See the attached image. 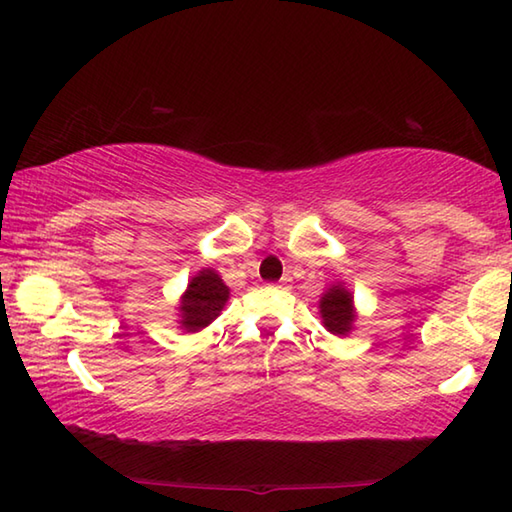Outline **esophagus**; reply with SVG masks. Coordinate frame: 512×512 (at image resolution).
I'll return each mask as SVG.
<instances>
[{"mask_svg":"<svg viewBox=\"0 0 512 512\" xmlns=\"http://www.w3.org/2000/svg\"><path fill=\"white\" fill-rule=\"evenodd\" d=\"M290 283H292V279L290 276H283V279L276 283V288H281V290H288L290 288Z\"/></svg>","mask_w":512,"mask_h":512,"instance_id":"1","label":"esophagus"}]
</instances>
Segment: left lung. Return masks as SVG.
<instances>
[{
  "instance_id": "obj_1",
  "label": "left lung",
  "mask_w": 512,
  "mask_h": 512,
  "mask_svg": "<svg viewBox=\"0 0 512 512\" xmlns=\"http://www.w3.org/2000/svg\"><path fill=\"white\" fill-rule=\"evenodd\" d=\"M319 312L324 328L333 335H348L355 324V308L353 294L348 292L342 283L330 285L319 301Z\"/></svg>"
}]
</instances>
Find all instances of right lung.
Segmentation results:
<instances>
[{
	"mask_svg": "<svg viewBox=\"0 0 512 512\" xmlns=\"http://www.w3.org/2000/svg\"><path fill=\"white\" fill-rule=\"evenodd\" d=\"M229 299V288L213 270L197 272L179 301V324L186 333H197L211 324Z\"/></svg>",
	"mask_w": 512,
	"mask_h": 512,
	"instance_id": "right-lung-1",
	"label": "right lung"
}]
</instances>
